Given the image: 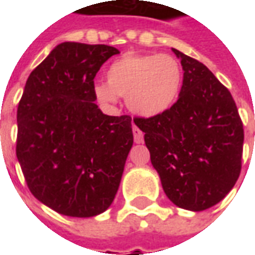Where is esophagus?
Listing matches in <instances>:
<instances>
[{
  "label": "esophagus",
  "instance_id": "1",
  "mask_svg": "<svg viewBox=\"0 0 255 255\" xmlns=\"http://www.w3.org/2000/svg\"><path fill=\"white\" fill-rule=\"evenodd\" d=\"M132 133L135 143H142V142H143V132H142L136 126H133L132 127Z\"/></svg>",
  "mask_w": 255,
  "mask_h": 255
}]
</instances>
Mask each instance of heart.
<instances>
[{
	"label": "heart",
	"instance_id": "heart-1",
	"mask_svg": "<svg viewBox=\"0 0 255 255\" xmlns=\"http://www.w3.org/2000/svg\"><path fill=\"white\" fill-rule=\"evenodd\" d=\"M106 82H95L93 91L104 105H116L127 97L129 111L142 117L160 116L176 102L184 71L180 61L169 54H124L106 71Z\"/></svg>",
	"mask_w": 255,
	"mask_h": 255
}]
</instances>
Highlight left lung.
<instances>
[{
  "label": "left lung",
  "mask_w": 255,
  "mask_h": 255,
  "mask_svg": "<svg viewBox=\"0 0 255 255\" xmlns=\"http://www.w3.org/2000/svg\"><path fill=\"white\" fill-rule=\"evenodd\" d=\"M184 71L169 111L135 119L166 197L191 212L212 208L235 186L243 153V124L235 101L208 67L172 49Z\"/></svg>",
  "instance_id": "8db88e82"
}]
</instances>
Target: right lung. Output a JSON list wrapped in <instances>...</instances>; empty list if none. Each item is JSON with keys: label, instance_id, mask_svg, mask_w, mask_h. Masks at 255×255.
I'll return each instance as SVG.
<instances>
[{"label": "right lung", "instance_id": "1", "mask_svg": "<svg viewBox=\"0 0 255 255\" xmlns=\"http://www.w3.org/2000/svg\"><path fill=\"white\" fill-rule=\"evenodd\" d=\"M116 47L63 42L30 73L17 108L16 155L32 195L69 217L104 213L133 136L129 116L95 104L94 78Z\"/></svg>", "mask_w": 255, "mask_h": 255}]
</instances>
